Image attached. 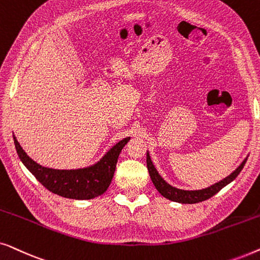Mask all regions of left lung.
Segmentation results:
<instances>
[{"label":"left lung","mask_w":260,"mask_h":260,"mask_svg":"<svg viewBox=\"0 0 260 260\" xmlns=\"http://www.w3.org/2000/svg\"><path fill=\"white\" fill-rule=\"evenodd\" d=\"M246 161L247 157L241 162V165L238 167L232 174H230L229 176L225 177V179L221 181H219V182L212 184L211 187L199 190H183L170 186L169 183H167L166 181L162 179V176L159 175L154 165H152L149 152H147V167L149 170V175H150V179L152 181V183H154V186L156 187V189H157L158 193L163 195L166 199H169V200L175 202H180V204H198V202L205 201L207 200V199L212 198L213 195H215L219 190H221L223 187L232 182V181L239 175V173L241 172V169L244 168Z\"/></svg>","instance_id":"left-lung-1"}]
</instances>
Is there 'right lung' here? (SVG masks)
<instances>
[{"mask_svg":"<svg viewBox=\"0 0 260 260\" xmlns=\"http://www.w3.org/2000/svg\"><path fill=\"white\" fill-rule=\"evenodd\" d=\"M13 137L20 159L39 182L52 193L74 200H90L105 193L112 181L120 151L130 140V137H126L119 141L93 166L60 170L46 168L33 161L21 148L16 137Z\"/></svg>","mask_w":260,"mask_h":260,"instance_id":"1","label":"right lung"}]
</instances>
